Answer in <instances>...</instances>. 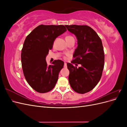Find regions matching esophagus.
<instances>
[{
	"mask_svg": "<svg viewBox=\"0 0 127 127\" xmlns=\"http://www.w3.org/2000/svg\"><path fill=\"white\" fill-rule=\"evenodd\" d=\"M67 64L66 63H64V68H67Z\"/></svg>",
	"mask_w": 127,
	"mask_h": 127,
	"instance_id": "esophagus-1",
	"label": "esophagus"
}]
</instances>
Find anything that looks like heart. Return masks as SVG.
Returning a JSON list of instances; mask_svg holds the SVG:
<instances>
[{
  "label": "heart",
  "mask_w": 127,
  "mask_h": 127,
  "mask_svg": "<svg viewBox=\"0 0 127 127\" xmlns=\"http://www.w3.org/2000/svg\"><path fill=\"white\" fill-rule=\"evenodd\" d=\"M72 37V36H67V37H66V38H69V37ZM64 58H65V59H66V57H64Z\"/></svg>",
  "instance_id": "heart-1"
}]
</instances>
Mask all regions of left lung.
I'll return each mask as SVG.
<instances>
[{
	"label": "left lung",
	"instance_id": "left-lung-1",
	"mask_svg": "<svg viewBox=\"0 0 127 127\" xmlns=\"http://www.w3.org/2000/svg\"><path fill=\"white\" fill-rule=\"evenodd\" d=\"M77 39L78 46L71 61L77 68L67 63L69 70V82L72 90L79 94L91 91L97 85L102 75L104 53L100 37L91 27L87 25H65Z\"/></svg>",
	"mask_w": 127,
	"mask_h": 127
}]
</instances>
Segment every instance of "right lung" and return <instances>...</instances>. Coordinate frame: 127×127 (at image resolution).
I'll list each match as a JSON object with an SVG mask.
<instances>
[{
  "mask_svg": "<svg viewBox=\"0 0 127 127\" xmlns=\"http://www.w3.org/2000/svg\"><path fill=\"white\" fill-rule=\"evenodd\" d=\"M67 31L64 25H40L26 36L21 52L23 71L33 90L47 93L55 87L64 61L56 60L48 66L45 60L56 38Z\"/></svg>",
  "mask_w": 127,
  "mask_h": 127,
  "instance_id": "1",
  "label": "right lung"
}]
</instances>
